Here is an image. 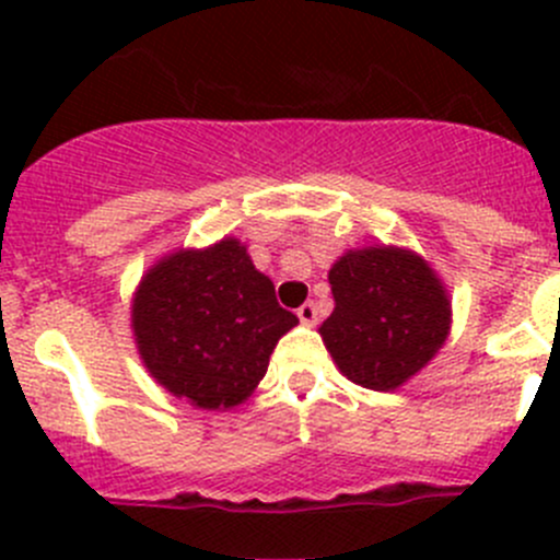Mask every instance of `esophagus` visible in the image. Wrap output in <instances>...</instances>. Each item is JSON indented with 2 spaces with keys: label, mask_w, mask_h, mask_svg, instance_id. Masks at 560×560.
<instances>
[{
  "label": "esophagus",
  "mask_w": 560,
  "mask_h": 560,
  "mask_svg": "<svg viewBox=\"0 0 560 560\" xmlns=\"http://www.w3.org/2000/svg\"><path fill=\"white\" fill-rule=\"evenodd\" d=\"M298 319H301L303 325H316V319H319V316H316V303H303V306L298 308Z\"/></svg>",
  "instance_id": "1"
}]
</instances>
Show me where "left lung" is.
<instances>
[{"label":"left lung","mask_w":560,"mask_h":560,"mask_svg":"<svg viewBox=\"0 0 560 560\" xmlns=\"http://www.w3.org/2000/svg\"><path fill=\"white\" fill-rule=\"evenodd\" d=\"M336 308L319 336L347 380L389 393L420 374L444 347L453 301L436 270L411 248H349L332 262Z\"/></svg>","instance_id":"8db88e82"}]
</instances>
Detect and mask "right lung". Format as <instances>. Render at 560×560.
Wrapping results in <instances>:
<instances>
[{"instance_id": "1", "label": "right lung", "mask_w": 560, "mask_h": 560, "mask_svg": "<svg viewBox=\"0 0 560 560\" xmlns=\"http://www.w3.org/2000/svg\"><path fill=\"white\" fill-rule=\"evenodd\" d=\"M295 325L298 316L276 301L273 281L233 235L165 254L132 298V336L145 371L175 398L208 411L244 404Z\"/></svg>"}]
</instances>
